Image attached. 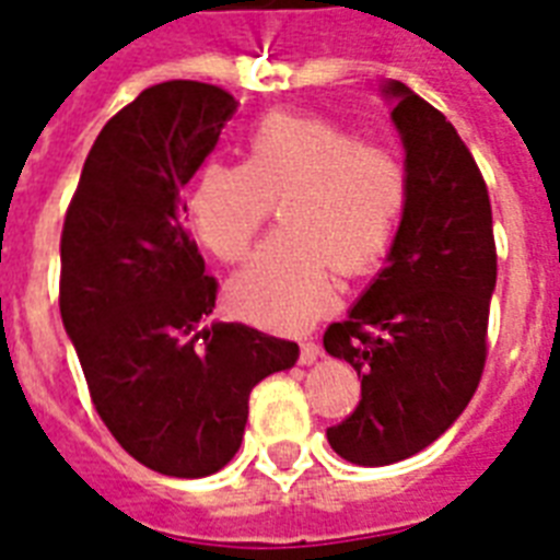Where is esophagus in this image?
<instances>
[{
	"label": "esophagus",
	"instance_id": "34e87169",
	"mask_svg": "<svg viewBox=\"0 0 560 560\" xmlns=\"http://www.w3.org/2000/svg\"><path fill=\"white\" fill-rule=\"evenodd\" d=\"M319 358H323V349H319V342H314V340L302 342V354H299V360H302L305 366L316 363Z\"/></svg>",
	"mask_w": 560,
	"mask_h": 560
}]
</instances>
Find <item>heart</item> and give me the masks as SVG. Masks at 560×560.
I'll return each mask as SVG.
<instances>
[{"mask_svg": "<svg viewBox=\"0 0 560 560\" xmlns=\"http://www.w3.org/2000/svg\"><path fill=\"white\" fill-rule=\"evenodd\" d=\"M241 165L206 162L188 188V223L218 261H241L279 202L284 226L226 284L244 319L296 328L331 307L334 270L372 272L407 214L398 153L325 116L267 113L244 136Z\"/></svg>", "mask_w": 560, "mask_h": 560, "instance_id": "obj_1", "label": "heart"}]
</instances>
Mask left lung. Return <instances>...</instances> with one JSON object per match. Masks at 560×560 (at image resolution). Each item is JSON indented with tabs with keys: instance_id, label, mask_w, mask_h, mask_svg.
Wrapping results in <instances>:
<instances>
[{
	"instance_id": "left-lung-1",
	"label": "left lung",
	"mask_w": 560,
	"mask_h": 560,
	"mask_svg": "<svg viewBox=\"0 0 560 560\" xmlns=\"http://www.w3.org/2000/svg\"><path fill=\"white\" fill-rule=\"evenodd\" d=\"M383 95L395 98L407 151V214L386 267L323 337L360 377V404L328 427V444L369 468L416 456L468 407L486 369L497 284L491 200L456 127L400 81Z\"/></svg>"
}]
</instances>
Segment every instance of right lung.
<instances>
[{
    "instance_id": "right-lung-1",
    "label": "right lung",
    "mask_w": 560,
    "mask_h": 560,
    "mask_svg": "<svg viewBox=\"0 0 560 560\" xmlns=\"http://www.w3.org/2000/svg\"><path fill=\"white\" fill-rule=\"evenodd\" d=\"M237 101L168 81L118 109L83 162L60 235V316L101 421L144 468L197 479L241 447L249 392L299 346L211 323L218 281L186 229L183 188Z\"/></svg>"
}]
</instances>
